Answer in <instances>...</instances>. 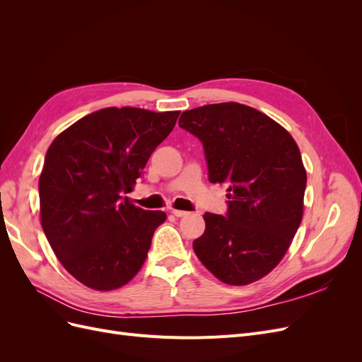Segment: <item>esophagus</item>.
Returning a JSON list of instances; mask_svg holds the SVG:
<instances>
[{
	"instance_id": "1",
	"label": "esophagus",
	"mask_w": 362,
	"mask_h": 362,
	"mask_svg": "<svg viewBox=\"0 0 362 362\" xmlns=\"http://www.w3.org/2000/svg\"><path fill=\"white\" fill-rule=\"evenodd\" d=\"M170 213H172L173 216H177V217H184V216L189 214L187 211H184V210H175V208H172Z\"/></svg>"
}]
</instances>
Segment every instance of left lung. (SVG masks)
I'll list each match as a JSON object with an SVG mask.
<instances>
[{"label": "left lung", "instance_id": "obj_1", "mask_svg": "<svg viewBox=\"0 0 362 362\" xmlns=\"http://www.w3.org/2000/svg\"><path fill=\"white\" fill-rule=\"evenodd\" d=\"M178 125L202 141L210 182L228 185L226 216L204 214L194 254L229 286L261 279L302 221L306 170L298 145L267 115L238 103L187 110Z\"/></svg>", "mask_w": 362, "mask_h": 362}]
</instances>
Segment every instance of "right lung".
<instances>
[{"label":"right lung","mask_w":362,"mask_h":362,"mask_svg":"<svg viewBox=\"0 0 362 362\" xmlns=\"http://www.w3.org/2000/svg\"><path fill=\"white\" fill-rule=\"evenodd\" d=\"M180 112L108 107L76 120L48 148L39 178L40 222L71 275L110 291L144 266L164 211H146L122 193L173 129Z\"/></svg>","instance_id":"obj_1"}]
</instances>
